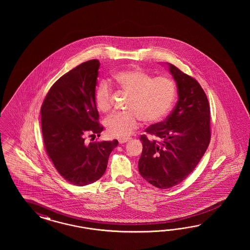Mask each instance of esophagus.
I'll use <instances>...</instances> for the list:
<instances>
[{
    "instance_id": "obj_1",
    "label": "esophagus",
    "mask_w": 250,
    "mask_h": 250,
    "mask_svg": "<svg viewBox=\"0 0 250 250\" xmlns=\"http://www.w3.org/2000/svg\"><path fill=\"white\" fill-rule=\"evenodd\" d=\"M129 141V138H120L119 139V144H125Z\"/></svg>"
}]
</instances>
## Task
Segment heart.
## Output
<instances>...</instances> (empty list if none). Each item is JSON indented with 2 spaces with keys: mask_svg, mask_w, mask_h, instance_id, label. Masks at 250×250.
Listing matches in <instances>:
<instances>
[{
  "mask_svg": "<svg viewBox=\"0 0 250 250\" xmlns=\"http://www.w3.org/2000/svg\"><path fill=\"white\" fill-rule=\"evenodd\" d=\"M114 83L128 94L126 113H114L105 121L109 136L125 138L139 125V119L147 124L159 122L166 116L174 103L176 86L167 77H157L138 68L120 70L113 76ZM95 104L99 111L107 113L112 106L111 89L103 81L95 91Z\"/></svg>",
  "mask_w": 250,
  "mask_h": 250,
  "instance_id": "heart-1",
  "label": "heart"
}]
</instances>
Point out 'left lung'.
Returning <instances> with one entry per match:
<instances>
[{"instance_id":"left-lung-1","label":"left lung","mask_w":250,"mask_h":250,"mask_svg":"<svg viewBox=\"0 0 250 250\" xmlns=\"http://www.w3.org/2000/svg\"><path fill=\"white\" fill-rule=\"evenodd\" d=\"M166 65L177 84L179 99L166 120L146 129L159 141L140 136L143 150L138 160L140 175L159 189L171 188L186 179L211 138L210 106L203 88L174 65Z\"/></svg>"}]
</instances>
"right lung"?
Segmentation results:
<instances>
[{
    "label": "right lung",
    "instance_id": "add662e5",
    "mask_svg": "<svg viewBox=\"0 0 250 250\" xmlns=\"http://www.w3.org/2000/svg\"><path fill=\"white\" fill-rule=\"evenodd\" d=\"M100 62L86 61L61 77L47 92L41 107L45 150L58 172L76 186L98 181L105 172L118 141L87 144L85 136H100L95 104Z\"/></svg>",
    "mask_w": 250,
    "mask_h": 250
}]
</instances>
